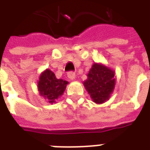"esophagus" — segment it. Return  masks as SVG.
<instances>
[{
  "label": "esophagus",
  "instance_id": "1",
  "mask_svg": "<svg viewBox=\"0 0 150 150\" xmlns=\"http://www.w3.org/2000/svg\"><path fill=\"white\" fill-rule=\"evenodd\" d=\"M67 76L70 79H74L75 78V73L74 71H69L67 73Z\"/></svg>",
  "mask_w": 150,
  "mask_h": 150
}]
</instances>
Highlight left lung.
I'll use <instances>...</instances> for the list:
<instances>
[{
  "instance_id": "left-lung-1",
  "label": "left lung",
  "mask_w": 150,
  "mask_h": 150,
  "mask_svg": "<svg viewBox=\"0 0 150 150\" xmlns=\"http://www.w3.org/2000/svg\"><path fill=\"white\" fill-rule=\"evenodd\" d=\"M115 74L105 66L95 63L83 81L85 88L96 104H102L109 99L115 87Z\"/></svg>"
}]
</instances>
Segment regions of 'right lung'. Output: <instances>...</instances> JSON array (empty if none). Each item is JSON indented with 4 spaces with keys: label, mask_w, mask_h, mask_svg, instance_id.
Wrapping results in <instances>:
<instances>
[{
    "label": "right lung",
    "mask_w": 150,
    "mask_h": 150,
    "mask_svg": "<svg viewBox=\"0 0 150 150\" xmlns=\"http://www.w3.org/2000/svg\"><path fill=\"white\" fill-rule=\"evenodd\" d=\"M67 83L68 82L66 80L56 78L55 75L47 69L40 75L38 86L40 95L53 104L64 92Z\"/></svg>",
    "instance_id": "right-lung-1"
}]
</instances>
